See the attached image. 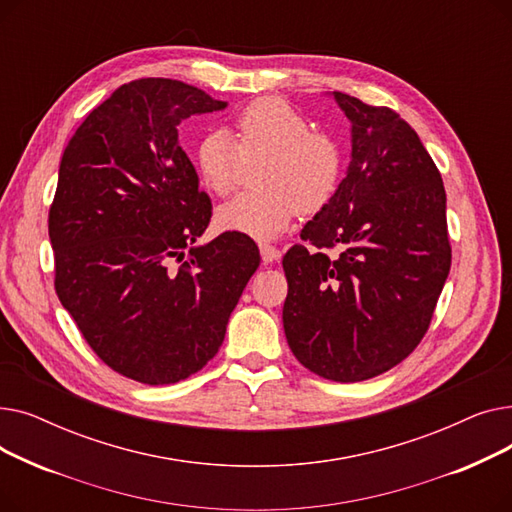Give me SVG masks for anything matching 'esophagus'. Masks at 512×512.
<instances>
[{"label": "esophagus", "mask_w": 512, "mask_h": 512, "mask_svg": "<svg viewBox=\"0 0 512 512\" xmlns=\"http://www.w3.org/2000/svg\"><path fill=\"white\" fill-rule=\"evenodd\" d=\"M259 251H261V259H263L265 263H274V261H278V259H280V255H282L276 247L267 245V242H261V245H259Z\"/></svg>", "instance_id": "esophagus-1"}]
</instances>
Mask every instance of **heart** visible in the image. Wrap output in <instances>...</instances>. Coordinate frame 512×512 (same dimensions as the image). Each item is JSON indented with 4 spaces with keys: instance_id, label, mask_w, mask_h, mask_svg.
Instances as JSON below:
<instances>
[{
    "instance_id": "b5f03b06",
    "label": "heart",
    "mask_w": 512,
    "mask_h": 512,
    "mask_svg": "<svg viewBox=\"0 0 512 512\" xmlns=\"http://www.w3.org/2000/svg\"><path fill=\"white\" fill-rule=\"evenodd\" d=\"M236 137L238 143L226 130H213L195 151L203 184L220 197L238 186L245 164L265 159L257 172L263 191L236 195L215 211L222 230L274 238L297 211L317 213L332 201L342 174V151L330 134L313 132L292 105L278 97L253 101L236 120Z\"/></svg>"
}]
</instances>
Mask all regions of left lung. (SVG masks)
I'll use <instances>...</instances> for the list:
<instances>
[{
    "mask_svg": "<svg viewBox=\"0 0 512 512\" xmlns=\"http://www.w3.org/2000/svg\"><path fill=\"white\" fill-rule=\"evenodd\" d=\"M332 97L351 122V164L305 224V245L282 259V321L309 371L351 384L415 351L450 272V242L442 176L417 132L390 107Z\"/></svg>",
    "mask_w": 512,
    "mask_h": 512,
    "instance_id": "8db88e82",
    "label": "left lung"
}]
</instances>
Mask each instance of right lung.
<instances>
[{"mask_svg": "<svg viewBox=\"0 0 512 512\" xmlns=\"http://www.w3.org/2000/svg\"><path fill=\"white\" fill-rule=\"evenodd\" d=\"M226 105L180 80H132L76 128L60 161L56 292L95 355L134 382L176 384L203 369L259 267L240 232L197 245L211 201L178 126Z\"/></svg>", "mask_w": 512, "mask_h": 512, "instance_id": "1", "label": "right lung"}]
</instances>
